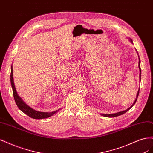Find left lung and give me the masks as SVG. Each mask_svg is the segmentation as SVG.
I'll return each mask as SVG.
<instances>
[{
	"mask_svg": "<svg viewBox=\"0 0 153 153\" xmlns=\"http://www.w3.org/2000/svg\"><path fill=\"white\" fill-rule=\"evenodd\" d=\"M131 41L132 42V40H131ZM138 68H139V70H140V76H139V77H140V80H141V69H140V59H139V62H138ZM139 91H140V89H138V92H137V98H136V99H135V101H134V103H133V104L130 106V107L129 108H128L127 110H124V111H122V112H117V113H116V114H101L102 115H103V116H105V117H117V116H119V115H122V114H124V113H126V112H127L130 109L132 106L135 104V103H136V101H137V98H138V94H139Z\"/></svg>",
	"mask_w": 153,
	"mask_h": 153,
	"instance_id": "left-lung-1",
	"label": "left lung"
}]
</instances>
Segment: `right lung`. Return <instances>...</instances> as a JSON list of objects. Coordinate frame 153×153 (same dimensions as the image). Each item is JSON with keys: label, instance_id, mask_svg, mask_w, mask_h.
<instances>
[{"label": "right lung", "instance_id": "1", "mask_svg": "<svg viewBox=\"0 0 153 153\" xmlns=\"http://www.w3.org/2000/svg\"><path fill=\"white\" fill-rule=\"evenodd\" d=\"M11 87L13 89V94L14 96V99L15 100V102L16 103V105L21 111H22L23 112L27 114V115H29V117L36 119H45V118H47L50 116H52L54 114L56 113L58 110H55L54 112H38V111H36L34 109L31 108L30 106L28 105H27L24 102V101L22 100L20 97L18 95L17 92L16 91L15 84H14V80H13V67L11 66Z\"/></svg>", "mask_w": 153, "mask_h": 153}]
</instances>
